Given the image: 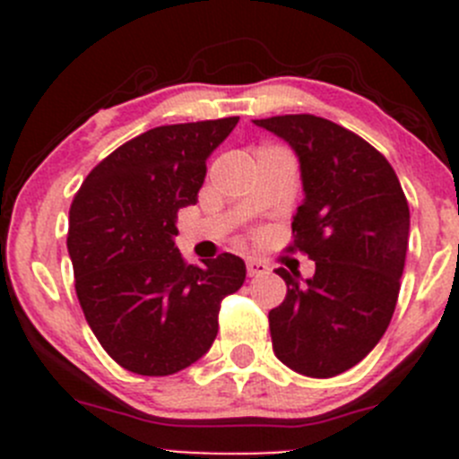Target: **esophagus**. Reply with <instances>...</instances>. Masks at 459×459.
Wrapping results in <instances>:
<instances>
[{"label": "esophagus", "instance_id": "obj_1", "mask_svg": "<svg viewBox=\"0 0 459 459\" xmlns=\"http://www.w3.org/2000/svg\"><path fill=\"white\" fill-rule=\"evenodd\" d=\"M247 271L251 277L264 275V273H268V264L262 262V259H257V257H247Z\"/></svg>", "mask_w": 459, "mask_h": 459}]
</instances>
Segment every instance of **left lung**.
I'll list each match as a JSON object with an SVG mask.
<instances>
[{
	"label": "left lung",
	"instance_id": "left-lung-1",
	"mask_svg": "<svg viewBox=\"0 0 459 459\" xmlns=\"http://www.w3.org/2000/svg\"><path fill=\"white\" fill-rule=\"evenodd\" d=\"M299 157L304 204L289 253L316 262L268 313L273 351L293 371L333 377L362 362L391 324L409 248V202L386 157L349 128L316 115L255 119Z\"/></svg>",
	"mask_w": 459,
	"mask_h": 459
}]
</instances>
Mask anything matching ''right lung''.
<instances>
[{
	"label": "right lung",
	"mask_w": 459,
	"mask_h": 459,
	"mask_svg": "<svg viewBox=\"0 0 459 459\" xmlns=\"http://www.w3.org/2000/svg\"><path fill=\"white\" fill-rule=\"evenodd\" d=\"M239 117L157 126L88 173L68 212V255L84 317L126 371L173 375L217 335L221 299L244 284L242 257L186 264L175 248L179 208L197 202L206 160Z\"/></svg>",
	"instance_id": "right-lung-1"
}]
</instances>
